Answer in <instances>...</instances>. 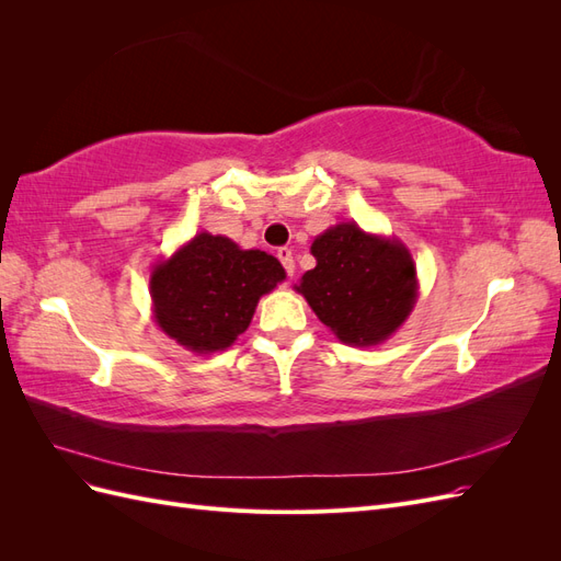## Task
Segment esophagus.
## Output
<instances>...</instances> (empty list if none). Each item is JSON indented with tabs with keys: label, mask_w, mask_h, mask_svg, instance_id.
I'll use <instances>...</instances> for the list:
<instances>
[{
	"label": "esophagus",
	"mask_w": 561,
	"mask_h": 561,
	"mask_svg": "<svg viewBox=\"0 0 561 561\" xmlns=\"http://www.w3.org/2000/svg\"><path fill=\"white\" fill-rule=\"evenodd\" d=\"M278 260L283 262V266H285V271H287V276H293V274H295L293 250H290V248H280V250H278Z\"/></svg>",
	"instance_id": "esophagus-1"
}]
</instances>
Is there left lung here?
I'll return each instance as SVG.
<instances>
[{
  "label": "left lung",
  "instance_id": "8db88e82",
  "mask_svg": "<svg viewBox=\"0 0 561 561\" xmlns=\"http://www.w3.org/2000/svg\"><path fill=\"white\" fill-rule=\"evenodd\" d=\"M316 266L295 290L342 344L377 346L410 318L419 278L410 250L396 236L339 222L311 243Z\"/></svg>",
  "mask_w": 561,
  "mask_h": 561
}]
</instances>
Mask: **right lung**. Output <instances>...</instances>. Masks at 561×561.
Here are the masks:
<instances>
[{
    "label": "right lung",
    "instance_id": "1",
    "mask_svg": "<svg viewBox=\"0 0 561 561\" xmlns=\"http://www.w3.org/2000/svg\"><path fill=\"white\" fill-rule=\"evenodd\" d=\"M283 280L274 254L201 231L151 268V311L161 332L186 351H225L248 330L260 297Z\"/></svg>",
    "mask_w": 561,
    "mask_h": 561
}]
</instances>
